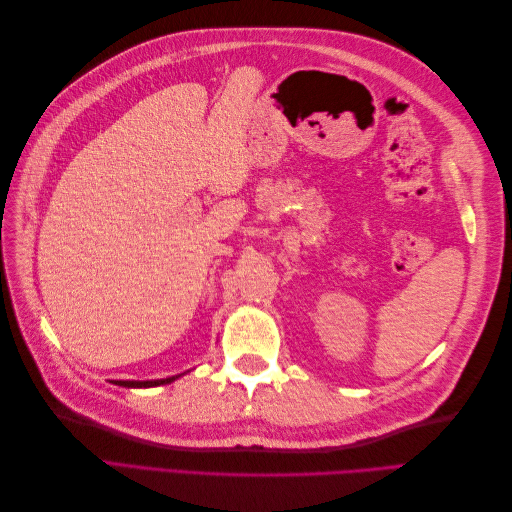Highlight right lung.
<instances>
[{
  "label": "right lung",
  "mask_w": 512,
  "mask_h": 512,
  "mask_svg": "<svg viewBox=\"0 0 512 512\" xmlns=\"http://www.w3.org/2000/svg\"><path fill=\"white\" fill-rule=\"evenodd\" d=\"M181 376H183V374L170 376V378H160V380H115V384L126 386V389H149V386H162V384L175 382V380L181 378Z\"/></svg>",
  "instance_id": "right-lung-1"
}]
</instances>
